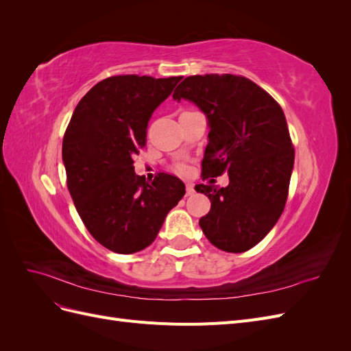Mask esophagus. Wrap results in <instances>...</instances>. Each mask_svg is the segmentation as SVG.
Here are the masks:
<instances>
[{
	"label": "esophagus",
	"instance_id": "esophagus-1",
	"mask_svg": "<svg viewBox=\"0 0 351 351\" xmlns=\"http://www.w3.org/2000/svg\"><path fill=\"white\" fill-rule=\"evenodd\" d=\"M192 195H195V186L189 183L186 186V196H192Z\"/></svg>",
	"mask_w": 351,
	"mask_h": 351
}]
</instances>
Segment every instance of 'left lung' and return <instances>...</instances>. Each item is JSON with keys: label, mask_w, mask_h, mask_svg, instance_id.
Returning <instances> with one entry per match:
<instances>
[{"label": "left lung", "mask_w": 351, "mask_h": 351, "mask_svg": "<svg viewBox=\"0 0 351 351\" xmlns=\"http://www.w3.org/2000/svg\"><path fill=\"white\" fill-rule=\"evenodd\" d=\"M173 98L193 102L206 115L202 176L228 171L227 187H195L210 200L199 226L215 247L246 252L277 224L289 196L294 147L285 115L268 92L234 74L186 77Z\"/></svg>", "instance_id": "1"}]
</instances>
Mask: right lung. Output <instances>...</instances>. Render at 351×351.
Returning <instances> with one entry per match:
<instances>
[{
	"instance_id": "1",
	"label": "right lung",
	"mask_w": 351,
	"mask_h": 351,
	"mask_svg": "<svg viewBox=\"0 0 351 351\" xmlns=\"http://www.w3.org/2000/svg\"><path fill=\"white\" fill-rule=\"evenodd\" d=\"M180 80L112 76L74 108L62 139L67 187L84 227L111 252L130 254L152 244L186 193L176 176L161 173L147 183L133 167L152 112Z\"/></svg>"
}]
</instances>
